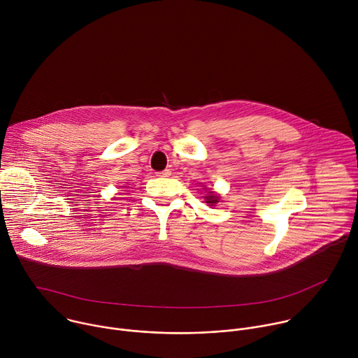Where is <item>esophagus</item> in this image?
Masks as SVG:
<instances>
[{
	"instance_id": "1",
	"label": "esophagus",
	"mask_w": 358,
	"mask_h": 358,
	"mask_svg": "<svg viewBox=\"0 0 358 358\" xmlns=\"http://www.w3.org/2000/svg\"><path fill=\"white\" fill-rule=\"evenodd\" d=\"M157 176H159V177H170V176H171V171H170V170H163V171L157 173Z\"/></svg>"
}]
</instances>
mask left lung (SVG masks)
<instances>
[{
	"label": "left lung",
	"mask_w": 358,
	"mask_h": 358,
	"mask_svg": "<svg viewBox=\"0 0 358 358\" xmlns=\"http://www.w3.org/2000/svg\"><path fill=\"white\" fill-rule=\"evenodd\" d=\"M203 198H206V202H208L210 206H214V203L220 202V195H217L214 191H208V195H206Z\"/></svg>",
	"instance_id": "8db88e82"
}]
</instances>
